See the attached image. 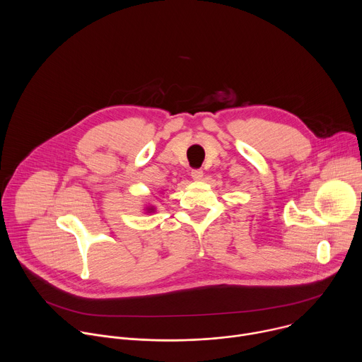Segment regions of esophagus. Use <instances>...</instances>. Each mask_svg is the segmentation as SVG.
<instances>
[{"mask_svg": "<svg viewBox=\"0 0 362 362\" xmlns=\"http://www.w3.org/2000/svg\"><path fill=\"white\" fill-rule=\"evenodd\" d=\"M190 176H192L193 180H202V177H203V170H202V169H193Z\"/></svg>", "mask_w": 362, "mask_h": 362, "instance_id": "obj_1", "label": "esophagus"}]
</instances>
